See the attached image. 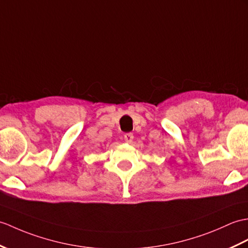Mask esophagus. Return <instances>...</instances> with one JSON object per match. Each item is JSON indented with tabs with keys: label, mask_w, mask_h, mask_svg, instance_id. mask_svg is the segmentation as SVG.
<instances>
[{
	"label": "esophagus",
	"mask_w": 248,
	"mask_h": 248,
	"mask_svg": "<svg viewBox=\"0 0 248 248\" xmlns=\"http://www.w3.org/2000/svg\"><path fill=\"white\" fill-rule=\"evenodd\" d=\"M133 138H134V136H133V134H132V133L124 134V141L125 142L131 143L132 141H133Z\"/></svg>",
	"instance_id": "esophagus-1"
}]
</instances>
